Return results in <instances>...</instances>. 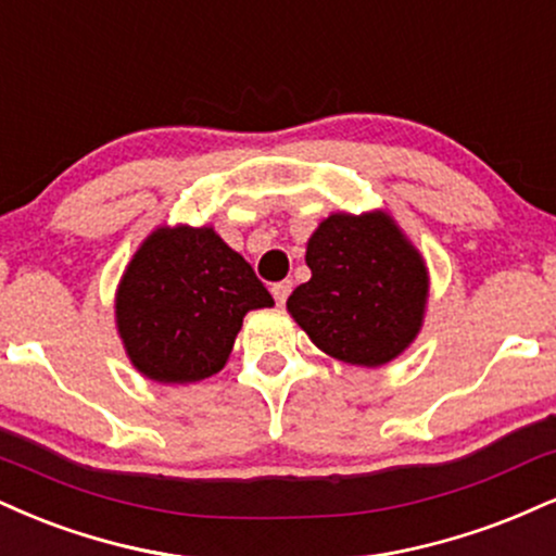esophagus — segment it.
Masks as SVG:
<instances>
[{
    "label": "esophagus",
    "instance_id": "obj_1",
    "mask_svg": "<svg viewBox=\"0 0 556 556\" xmlns=\"http://www.w3.org/2000/svg\"><path fill=\"white\" fill-rule=\"evenodd\" d=\"M290 292H292L290 279H285V282H277L271 287V295H274V300H277V305H285L287 298H290Z\"/></svg>",
    "mask_w": 556,
    "mask_h": 556
}]
</instances>
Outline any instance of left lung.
<instances>
[{
    "label": "left lung",
    "mask_w": 556,
    "mask_h": 556,
    "mask_svg": "<svg viewBox=\"0 0 556 556\" xmlns=\"http://www.w3.org/2000/svg\"><path fill=\"white\" fill-rule=\"evenodd\" d=\"M311 279L287 300L320 352L380 367L417 339L430 277L422 253L386 212L326 217L307 240Z\"/></svg>",
    "instance_id": "left-lung-1"
}]
</instances>
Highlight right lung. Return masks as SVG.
I'll list each match as a JSON object with an SVG mask.
<instances>
[{
    "mask_svg": "<svg viewBox=\"0 0 556 556\" xmlns=\"http://www.w3.org/2000/svg\"><path fill=\"white\" fill-rule=\"evenodd\" d=\"M274 300L251 264L212 227H157L116 290L131 365L155 383H197L230 357L243 316Z\"/></svg>",
    "mask_w": 556,
    "mask_h": 556,
    "instance_id": "1",
    "label": "right lung"
}]
</instances>
